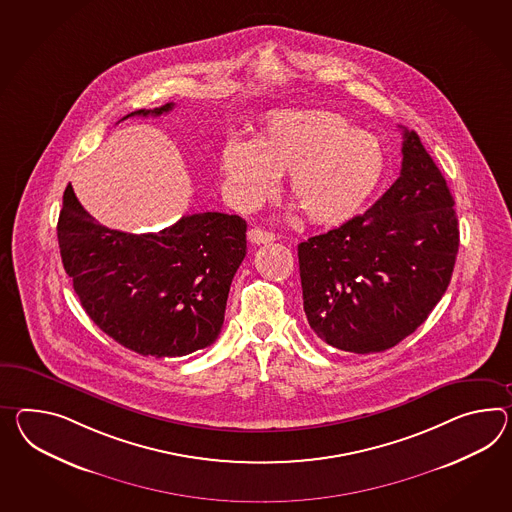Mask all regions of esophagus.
Instances as JSON below:
<instances>
[{"instance_id": "obj_1", "label": "esophagus", "mask_w": 512, "mask_h": 512, "mask_svg": "<svg viewBox=\"0 0 512 512\" xmlns=\"http://www.w3.org/2000/svg\"><path fill=\"white\" fill-rule=\"evenodd\" d=\"M248 240L251 244H270V242H274L275 235L270 231H264L261 227H251L248 231Z\"/></svg>"}]
</instances>
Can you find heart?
I'll return each instance as SVG.
<instances>
[{
	"mask_svg": "<svg viewBox=\"0 0 512 512\" xmlns=\"http://www.w3.org/2000/svg\"><path fill=\"white\" fill-rule=\"evenodd\" d=\"M387 157L377 137L329 111L270 116L253 142L229 140L220 172L231 201L257 209L287 174V192L316 225L348 222L381 183Z\"/></svg>",
	"mask_w": 512,
	"mask_h": 512,
	"instance_id": "b5f03b06",
	"label": "heart"
}]
</instances>
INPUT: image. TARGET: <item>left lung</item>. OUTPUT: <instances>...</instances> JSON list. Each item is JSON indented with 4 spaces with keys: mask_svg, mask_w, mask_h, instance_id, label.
I'll return each instance as SVG.
<instances>
[{
    "mask_svg": "<svg viewBox=\"0 0 512 512\" xmlns=\"http://www.w3.org/2000/svg\"><path fill=\"white\" fill-rule=\"evenodd\" d=\"M396 183L374 205L298 246L303 311L333 348L377 353L424 324L459 251L455 201L414 131Z\"/></svg>",
    "mask_w": 512,
    "mask_h": 512,
    "instance_id": "left-lung-1",
    "label": "left lung"
}]
</instances>
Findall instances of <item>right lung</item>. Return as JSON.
<instances>
[{"label": "right lung", "mask_w": 512, "mask_h": 512, "mask_svg": "<svg viewBox=\"0 0 512 512\" xmlns=\"http://www.w3.org/2000/svg\"><path fill=\"white\" fill-rule=\"evenodd\" d=\"M174 103L129 116H161ZM57 238L64 270L90 320L144 357H183L207 348L224 325L231 281L246 257V222L198 212L159 233L98 224L64 190Z\"/></svg>", "instance_id": "add662e5"}]
</instances>
